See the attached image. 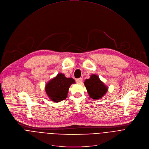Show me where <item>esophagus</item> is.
<instances>
[{
  "mask_svg": "<svg viewBox=\"0 0 149 149\" xmlns=\"http://www.w3.org/2000/svg\"><path fill=\"white\" fill-rule=\"evenodd\" d=\"M75 81L78 84H81L82 82V78H77L75 79Z\"/></svg>",
  "mask_w": 149,
  "mask_h": 149,
  "instance_id": "esophagus-1",
  "label": "esophagus"
}]
</instances>
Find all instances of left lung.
<instances>
[{
  "label": "left lung",
  "instance_id": "1",
  "mask_svg": "<svg viewBox=\"0 0 149 149\" xmlns=\"http://www.w3.org/2000/svg\"><path fill=\"white\" fill-rule=\"evenodd\" d=\"M85 86L90 97L93 100H99L108 91V87L96 75L93 74L84 82Z\"/></svg>",
  "mask_w": 149,
  "mask_h": 149
}]
</instances>
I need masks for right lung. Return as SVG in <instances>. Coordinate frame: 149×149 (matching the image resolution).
I'll use <instances>...</instances> for the list:
<instances>
[{
  "mask_svg": "<svg viewBox=\"0 0 149 149\" xmlns=\"http://www.w3.org/2000/svg\"><path fill=\"white\" fill-rule=\"evenodd\" d=\"M74 83L73 78H66L60 73L46 84L45 89L49 100L59 102L66 99L70 86Z\"/></svg>",
  "mask_w": 149,
  "mask_h": 149,
  "instance_id": "obj_1",
  "label": "right lung"
}]
</instances>
